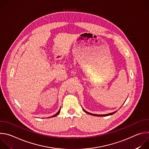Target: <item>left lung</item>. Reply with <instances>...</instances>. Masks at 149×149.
Listing matches in <instances>:
<instances>
[{"label":"left lung","instance_id":"8db88e82","mask_svg":"<svg viewBox=\"0 0 149 149\" xmlns=\"http://www.w3.org/2000/svg\"><path fill=\"white\" fill-rule=\"evenodd\" d=\"M83 110L86 112V113L90 114V115H91V116H99V117H105V116H110V115H113L114 114V113H116L117 112L116 111H114V112H113V113H109V114H92V113H88L87 111H86V110H85L84 109H83Z\"/></svg>","mask_w":149,"mask_h":149}]
</instances>
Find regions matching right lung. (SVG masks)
Instances as JSON below:
<instances>
[{"instance_id":"obj_1","label":"right lung","mask_w":149,"mask_h":149,"mask_svg":"<svg viewBox=\"0 0 149 149\" xmlns=\"http://www.w3.org/2000/svg\"><path fill=\"white\" fill-rule=\"evenodd\" d=\"M60 110H61V108H60V109H59V111H58V113H56V114H55V115H54V116H52V117H55V116H57V115H58V114H59V113H60ZM51 117H50V118H51ZM48 118H49V117H48Z\"/></svg>"}]
</instances>
